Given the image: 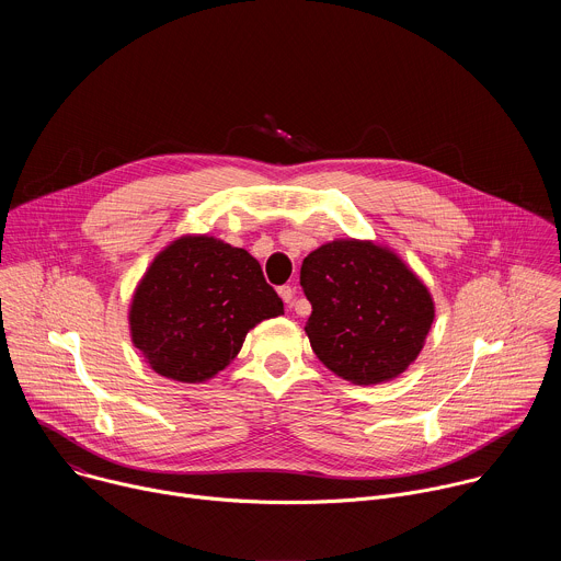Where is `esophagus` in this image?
<instances>
[{
	"label": "esophagus",
	"mask_w": 561,
	"mask_h": 561,
	"mask_svg": "<svg viewBox=\"0 0 561 561\" xmlns=\"http://www.w3.org/2000/svg\"><path fill=\"white\" fill-rule=\"evenodd\" d=\"M277 293H279V297L284 299V304H286V306H290V304H293V295H295V290H293L290 286H279V288H277Z\"/></svg>",
	"instance_id": "1"
}]
</instances>
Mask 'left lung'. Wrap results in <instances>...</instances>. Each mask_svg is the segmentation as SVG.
Listing matches in <instances>:
<instances>
[{
  "instance_id": "8db88e82",
  "label": "left lung",
  "mask_w": 561,
  "mask_h": 561,
  "mask_svg": "<svg viewBox=\"0 0 561 561\" xmlns=\"http://www.w3.org/2000/svg\"><path fill=\"white\" fill-rule=\"evenodd\" d=\"M299 284L312 306L310 346L337 377L381 383L402 375L424 348L433 297L390 249L335 239L304 260Z\"/></svg>"
}]
</instances>
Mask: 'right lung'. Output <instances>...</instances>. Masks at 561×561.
Returning <instances> with one entry per match:
<instances>
[{
    "instance_id": "1",
    "label": "right lung",
    "mask_w": 561,
    "mask_h": 561,
    "mask_svg": "<svg viewBox=\"0 0 561 561\" xmlns=\"http://www.w3.org/2000/svg\"><path fill=\"white\" fill-rule=\"evenodd\" d=\"M277 314L284 304L249 251L208 234H184L137 284L128 324L154 373L199 383L237 357L262 319Z\"/></svg>"
}]
</instances>
